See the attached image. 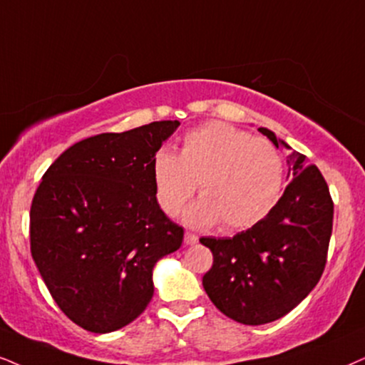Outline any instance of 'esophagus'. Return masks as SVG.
<instances>
[{
    "label": "esophagus",
    "instance_id": "34e87169",
    "mask_svg": "<svg viewBox=\"0 0 365 365\" xmlns=\"http://www.w3.org/2000/svg\"><path fill=\"white\" fill-rule=\"evenodd\" d=\"M197 241H198V237L195 236V234L185 232V244H187V246H193V244H197Z\"/></svg>",
    "mask_w": 365,
    "mask_h": 365
}]
</instances>
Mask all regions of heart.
Segmentation results:
<instances>
[{"label":"heart","mask_w":365,"mask_h":365,"mask_svg":"<svg viewBox=\"0 0 365 365\" xmlns=\"http://www.w3.org/2000/svg\"><path fill=\"white\" fill-rule=\"evenodd\" d=\"M151 178L167 215L178 214L198 183L202 200L187 212L188 222L242 230L259 224L278 202L283 160L269 141L225 123H207L182 138L178 155L156 150Z\"/></svg>","instance_id":"heart-1"}]
</instances>
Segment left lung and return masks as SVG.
I'll use <instances>...</instances> for the list:
<instances>
[{"instance_id":"left-lung-1","label":"left lung","mask_w":365,"mask_h":365,"mask_svg":"<svg viewBox=\"0 0 365 365\" xmlns=\"http://www.w3.org/2000/svg\"><path fill=\"white\" fill-rule=\"evenodd\" d=\"M259 131L276 148L288 150L283 195L251 229L200 239L214 256L204 289L225 317L244 325L278 320L308 297L325 269L334 224V202L320 170L273 131Z\"/></svg>"}]
</instances>
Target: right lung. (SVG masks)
<instances>
[{"label":"right lung","mask_w":365,"mask_h":365,"mask_svg":"<svg viewBox=\"0 0 365 365\" xmlns=\"http://www.w3.org/2000/svg\"><path fill=\"white\" fill-rule=\"evenodd\" d=\"M178 121L103 133L63 151L41 177L30 209V249L60 310L108 334L131 324L153 297V267L177 251L183 227L160 209L156 150Z\"/></svg>","instance_id":"obj_1"}]
</instances>
